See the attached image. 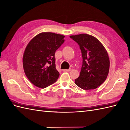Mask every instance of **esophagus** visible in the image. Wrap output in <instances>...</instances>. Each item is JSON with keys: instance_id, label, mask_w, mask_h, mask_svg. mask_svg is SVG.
Here are the masks:
<instances>
[{"instance_id": "obj_1", "label": "esophagus", "mask_w": 130, "mask_h": 130, "mask_svg": "<svg viewBox=\"0 0 130 130\" xmlns=\"http://www.w3.org/2000/svg\"><path fill=\"white\" fill-rule=\"evenodd\" d=\"M71 70V69H64L63 70V71H70Z\"/></svg>"}]
</instances>
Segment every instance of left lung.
<instances>
[{
	"instance_id": "obj_1",
	"label": "left lung",
	"mask_w": 130,
	"mask_h": 130,
	"mask_svg": "<svg viewBox=\"0 0 130 130\" xmlns=\"http://www.w3.org/2000/svg\"><path fill=\"white\" fill-rule=\"evenodd\" d=\"M79 45L83 65L75 83L80 88L95 89L106 80L109 71L110 60L107 51L98 39L86 34L70 37Z\"/></svg>"
}]
</instances>
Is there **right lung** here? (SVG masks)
I'll list each match as a JSON object with an SVG mask.
<instances>
[{"label":"right lung","instance_id":"1","mask_svg":"<svg viewBox=\"0 0 130 130\" xmlns=\"http://www.w3.org/2000/svg\"><path fill=\"white\" fill-rule=\"evenodd\" d=\"M65 36L53 32H41L31 39L24 51L23 64L26 77L35 86L45 87L59 77L55 53L64 43Z\"/></svg>","mask_w":130,"mask_h":130}]
</instances>
